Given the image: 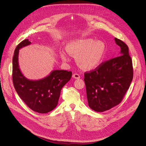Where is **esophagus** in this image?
<instances>
[{
    "label": "esophagus",
    "instance_id": "1",
    "mask_svg": "<svg viewBox=\"0 0 146 146\" xmlns=\"http://www.w3.org/2000/svg\"><path fill=\"white\" fill-rule=\"evenodd\" d=\"M73 78L75 79H80V77L79 74H78L77 73H74L73 74Z\"/></svg>",
    "mask_w": 146,
    "mask_h": 146
}]
</instances>
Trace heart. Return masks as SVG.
Masks as SVG:
<instances>
[{
	"label": "heart",
	"mask_w": 146,
	"mask_h": 146,
	"mask_svg": "<svg viewBox=\"0 0 146 146\" xmlns=\"http://www.w3.org/2000/svg\"><path fill=\"white\" fill-rule=\"evenodd\" d=\"M67 51L69 54L76 57V61L80 68L90 70L102 63L106 52V45L101 40L82 38L69 42L67 45ZM60 56L64 61L69 60L67 53L64 51L60 52Z\"/></svg>",
	"instance_id": "heart-1"
}]
</instances>
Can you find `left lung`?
<instances>
[{
    "instance_id": "left-lung-1",
    "label": "left lung",
    "mask_w": 146,
    "mask_h": 146,
    "mask_svg": "<svg viewBox=\"0 0 146 146\" xmlns=\"http://www.w3.org/2000/svg\"><path fill=\"white\" fill-rule=\"evenodd\" d=\"M114 40L121 48L119 56L84 74L88 105L96 112H104L118 105L133 78L132 60L128 46L118 38Z\"/></svg>"
}]
</instances>
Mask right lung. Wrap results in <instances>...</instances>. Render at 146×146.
Segmentation results:
<instances>
[{
    "label": "right lung",
    "instance_id": "add662e5",
    "mask_svg": "<svg viewBox=\"0 0 146 146\" xmlns=\"http://www.w3.org/2000/svg\"><path fill=\"white\" fill-rule=\"evenodd\" d=\"M31 44L28 39L22 41L15 49L12 60V80L17 94L33 111L45 113L58 104L60 91L72 78V72L52 70L49 75L39 80H29L22 74L19 66V51Z\"/></svg>",
    "mask_w": 146,
    "mask_h": 146
}]
</instances>
